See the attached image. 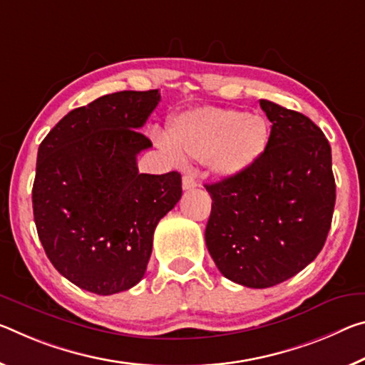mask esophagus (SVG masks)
Instances as JSON below:
<instances>
[{
    "label": "esophagus",
    "mask_w": 365,
    "mask_h": 365,
    "mask_svg": "<svg viewBox=\"0 0 365 365\" xmlns=\"http://www.w3.org/2000/svg\"><path fill=\"white\" fill-rule=\"evenodd\" d=\"M182 185H183V190H193L196 187H200V182H198V178H196L195 173L187 172L182 178Z\"/></svg>",
    "instance_id": "34e87169"
}]
</instances>
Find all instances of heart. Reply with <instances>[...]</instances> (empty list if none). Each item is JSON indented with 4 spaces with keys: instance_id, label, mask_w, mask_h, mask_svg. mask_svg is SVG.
Here are the masks:
<instances>
[{
    "instance_id": "heart-1",
    "label": "heart",
    "mask_w": 365,
    "mask_h": 365,
    "mask_svg": "<svg viewBox=\"0 0 365 365\" xmlns=\"http://www.w3.org/2000/svg\"><path fill=\"white\" fill-rule=\"evenodd\" d=\"M158 141L173 158L210 162L217 175L230 178L252 169L268 151L271 123L259 113L201 107L172 120L170 143L160 136Z\"/></svg>"
}]
</instances>
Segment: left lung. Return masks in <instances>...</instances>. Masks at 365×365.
Here are the masks:
<instances>
[{
	"label": "left lung",
	"instance_id": "left-lung-1",
	"mask_svg": "<svg viewBox=\"0 0 365 365\" xmlns=\"http://www.w3.org/2000/svg\"><path fill=\"white\" fill-rule=\"evenodd\" d=\"M271 126L266 154L237 177L205 185V240L217 269L264 289L296 276L325 245L336 201L331 148L305 115L259 101Z\"/></svg>",
	"mask_w": 365,
	"mask_h": 365
}]
</instances>
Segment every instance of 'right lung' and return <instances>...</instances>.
<instances>
[{
	"mask_svg": "<svg viewBox=\"0 0 365 365\" xmlns=\"http://www.w3.org/2000/svg\"><path fill=\"white\" fill-rule=\"evenodd\" d=\"M159 89L121 91L74 108L40 143L34 221L51 264L84 291L112 296L146 273L155 225L182 198L178 172L140 173L153 143L138 130Z\"/></svg>",
	"mask_w": 365,
	"mask_h": 365,
	"instance_id": "right-lung-1",
	"label": "right lung"
}]
</instances>
